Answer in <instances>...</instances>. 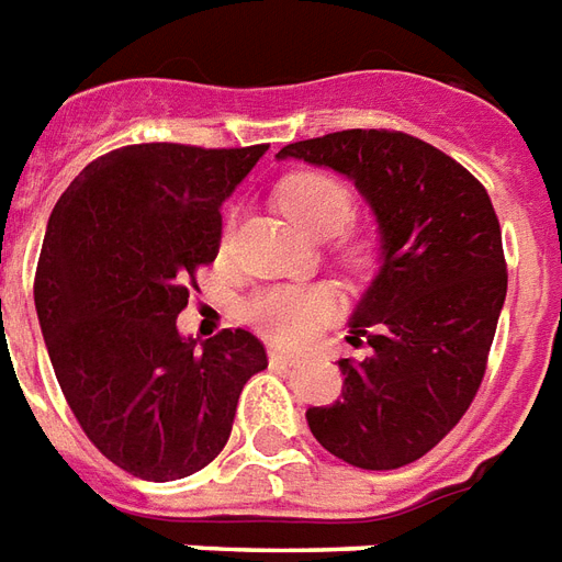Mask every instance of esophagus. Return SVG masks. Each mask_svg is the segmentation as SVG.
I'll return each mask as SVG.
<instances>
[{"label": "esophagus", "mask_w": 562, "mask_h": 562, "mask_svg": "<svg viewBox=\"0 0 562 562\" xmlns=\"http://www.w3.org/2000/svg\"><path fill=\"white\" fill-rule=\"evenodd\" d=\"M268 357H270V363H273V366H292L294 360H297V355H294V351L277 348V345H270Z\"/></svg>", "instance_id": "34e87169"}]
</instances>
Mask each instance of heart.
I'll list each match as a JSON object with an SVG mask.
<instances>
[{
  "label": "heart",
  "instance_id": "1",
  "mask_svg": "<svg viewBox=\"0 0 562 562\" xmlns=\"http://www.w3.org/2000/svg\"><path fill=\"white\" fill-rule=\"evenodd\" d=\"M277 202L282 214L313 238L336 235L355 211V199L348 193V187L322 172H297L285 178L277 190ZM360 256L363 249H351V259H360ZM247 313L252 324L268 336H277L282 342H297L330 318L334 301L322 289L280 285V289H265L256 294L249 301Z\"/></svg>",
  "mask_w": 562,
  "mask_h": 562
}]
</instances>
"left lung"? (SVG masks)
<instances>
[{
  "instance_id": "left-lung-1",
  "label": "left lung",
  "mask_w": 562,
  "mask_h": 562,
  "mask_svg": "<svg viewBox=\"0 0 562 562\" xmlns=\"http://www.w3.org/2000/svg\"><path fill=\"white\" fill-rule=\"evenodd\" d=\"M355 181L378 226V273L351 324L342 398L306 411L315 440L363 471L417 461L471 408L506 301L501 223L485 187L417 136L339 131L285 145Z\"/></svg>"
}]
</instances>
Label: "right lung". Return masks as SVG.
Segmentation results:
<instances>
[{"instance_id":"obj_1","label":"right lung","mask_w":562,"mask_h":562,"mask_svg":"<svg viewBox=\"0 0 562 562\" xmlns=\"http://www.w3.org/2000/svg\"><path fill=\"white\" fill-rule=\"evenodd\" d=\"M268 145L145 143L98 157L53 207L35 310L49 363L98 450L148 482L184 480L226 447L240 390L268 369L249 330L178 334L220 207Z\"/></svg>"}]
</instances>
